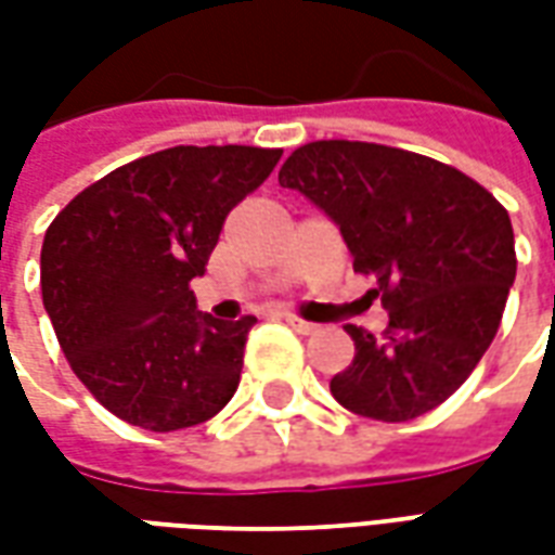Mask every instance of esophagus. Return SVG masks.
Segmentation results:
<instances>
[{
    "label": "esophagus",
    "instance_id": "1",
    "mask_svg": "<svg viewBox=\"0 0 555 555\" xmlns=\"http://www.w3.org/2000/svg\"><path fill=\"white\" fill-rule=\"evenodd\" d=\"M282 321L291 326V330H297V333H302V336H312V333H318V324H312V321H302V318H297V314H282Z\"/></svg>",
    "mask_w": 555,
    "mask_h": 555
}]
</instances>
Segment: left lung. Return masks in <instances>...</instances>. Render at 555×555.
I'll use <instances>...</instances> for the list:
<instances>
[{"label":"left lung","mask_w":555,"mask_h":555,"mask_svg":"<svg viewBox=\"0 0 555 555\" xmlns=\"http://www.w3.org/2000/svg\"><path fill=\"white\" fill-rule=\"evenodd\" d=\"M279 183L336 222L389 312L384 338L345 326L357 353L330 380L333 398L377 422L442 404L500 330L517 273L508 210L440 159L348 139L297 147Z\"/></svg>","instance_id":"1"}]
</instances>
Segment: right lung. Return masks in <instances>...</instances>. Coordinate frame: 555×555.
Wrapping results in <instances>:
<instances>
[{
    "instance_id": "1",
    "label": "right lung",
    "mask_w": 555,
    "mask_h": 555,
    "mask_svg": "<svg viewBox=\"0 0 555 555\" xmlns=\"http://www.w3.org/2000/svg\"><path fill=\"white\" fill-rule=\"evenodd\" d=\"M279 157V147H166L91 183L47 229L43 309L109 413L166 434L231 401L255 318L198 312L190 282L205 276L231 207Z\"/></svg>"
}]
</instances>
